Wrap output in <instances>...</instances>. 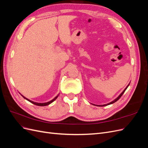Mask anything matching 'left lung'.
<instances>
[{"instance_id": "1", "label": "left lung", "mask_w": 148, "mask_h": 148, "mask_svg": "<svg viewBox=\"0 0 148 148\" xmlns=\"http://www.w3.org/2000/svg\"><path fill=\"white\" fill-rule=\"evenodd\" d=\"M129 84L128 85V86L126 87V88H125V89H124V90L123 91V92H122V93H121L120 94V95L117 97V98H116V99H115V100H114L113 101H112V102H109V103H108V104H104V105H99V106H98V105H95V104H93V105H95V106H99V107H102V106H108V105H110V104H113V103H114V102H115L116 101H117L119 99H120V98L121 97V96H122L123 95V93H124V92L125 91V90H126V89H127V88L128 87V86H129Z\"/></svg>"}]
</instances>
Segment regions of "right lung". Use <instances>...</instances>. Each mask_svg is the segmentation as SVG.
I'll list each match as a JSON object with an SVG mask.
<instances>
[{
	"mask_svg": "<svg viewBox=\"0 0 148 148\" xmlns=\"http://www.w3.org/2000/svg\"><path fill=\"white\" fill-rule=\"evenodd\" d=\"M59 95H58L56 97L53 98V99L52 100L50 101L49 102H45V103H38V102H33V101H30L29 99H27V98H26V97H24L23 96H22V95H21V96H23V97L25 98V99H26L27 101H28L29 102H31V103H32V104H34V105H36V106H47V105H49V104H50L51 103H52V102L54 101L57 99V98L58 97V96H59Z\"/></svg>",
	"mask_w": 148,
	"mask_h": 148,
	"instance_id": "obj_1",
	"label": "right lung"
}]
</instances>
